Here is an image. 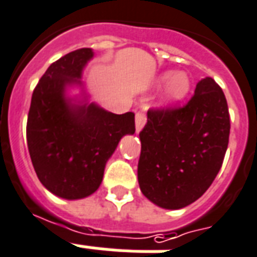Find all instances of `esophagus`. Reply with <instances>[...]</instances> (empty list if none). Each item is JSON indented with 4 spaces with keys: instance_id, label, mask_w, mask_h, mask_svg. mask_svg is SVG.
Masks as SVG:
<instances>
[{
    "instance_id": "obj_1",
    "label": "esophagus",
    "mask_w": 257,
    "mask_h": 257,
    "mask_svg": "<svg viewBox=\"0 0 257 257\" xmlns=\"http://www.w3.org/2000/svg\"><path fill=\"white\" fill-rule=\"evenodd\" d=\"M146 113L144 111H137L136 113V132L139 133L143 129L144 124H146Z\"/></svg>"
}]
</instances>
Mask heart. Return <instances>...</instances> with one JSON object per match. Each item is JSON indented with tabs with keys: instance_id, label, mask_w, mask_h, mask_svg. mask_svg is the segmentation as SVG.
<instances>
[{
	"instance_id": "heart-1",
	"label": "heart",
	"mask_w": 257,
	"mask_h": 257,
	"mask_svg": "<svg viewBox=\"0 0 257 257\" xmlns=\"http://www.w3.org/2000/svg\"><path fill=\"white\" fill-rule=\"evenodd\" d=\"M155 85H164V91L163 95H162V105L168 106V105H174V103L182 101L189 94L191 82H190L189 75L186 72L166 71L156 78Z\"/></svg>"
}]
</instances>
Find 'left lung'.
Listing matches in <instances>:
<instances>
[{
  "label": "left lung",
  "instance_id": "left-lung-1",
  "mask_svg": "<svg viewBox=\"0 0 257 257\" xmlns=\"http://www.w3.org/2000/svg\"><path fill=\"white\" fill-rule=\"evenodd\" d=\"M229 132L226 98L210 76L183 107L148 110L137 167L142 193L170 210L195 202L220 171Z\"/></svg>",
  "mask_w": 257,
  "mask_h": 257
}]
</instances>
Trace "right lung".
<instances>
[{
  "label": "right lung",
  "instance_id": "right-lung-1",
  "mask_svg": "<svg viewBox=\"0 0 257 257\" xmlns=\"http://www.w3.org/2000/svg\"><path fill=\"white\" fill-rule=\"evenodd\" d=\"M94 52L81 48L47 68L33 90L27 143L42 185L56 197L82 199L95 193L121 137L135 133V113L114 114L89 102L81 78ZM72 85L81 97H68Z\"/></svg>",
  "mask_w": 257,
  "mask_h": 257
}]
</instances>
